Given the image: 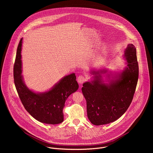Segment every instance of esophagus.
<instances>
[{"label": "esophagus", "instance_id": "34e87169", "mask_svg": "<svg viewBox=\"0 0 153 153\" xmlns=\"http://www.w3.org/2000/svg\"><path fill=\"white\" fill-rule=\"evenodd\" d=\"M86 80V77H84L83 76H79L78 77H77V82L79 83V84H82Z\"/></svg>", "mask_w": 153, "mask_h": 153}]
</instances>
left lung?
I'll list each match as a JSON object with an SVG mask.
<instances>
[{
	"mask_svg": "<svg viewBox=\"0 0 153 153\" xmlns=\"http://www.w3.org/2000/svg\"><path fill=\"white\" fill-rule=\"evenodd\" d=\"M123 58L126 66L122 70L112 72L106 68L91 69L90 74L93 76L91 80L83 83L87 116L94 125L116 121L132 102L139 76L136 49L132 43L125 48Z\"/></svg>",
	"mask_w": 153,
	"mask_h": 153,
	"instance_id": "1",
	"label": "left lung"
}]
</instances>
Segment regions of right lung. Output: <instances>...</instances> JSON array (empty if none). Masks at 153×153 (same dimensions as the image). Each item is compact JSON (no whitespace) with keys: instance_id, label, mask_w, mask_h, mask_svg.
<instances>
[{"instance_id":"1","label":"right lung","mask_w":153,"mask_h":153,"mask_svg":"<svg viewBox=\"0 0 153 153\" xmlns=\"http://www.w3.org/2000/svg\"><path fill=\"white\" fill-rule=\"evenodd\" d=\"M22 38L17 50L14 65L16 88L25 110L35 119L47 124H59L63 121V108L67 98L79 88L74 73L65 76L48 91L39 93L30 90L24 82L22 64Z\"/></svg>"}]
</instances>
